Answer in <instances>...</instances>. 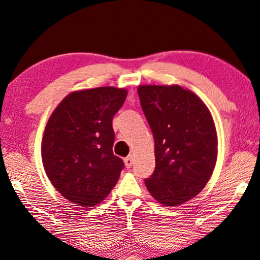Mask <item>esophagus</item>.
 Instances as JSON below:
<instances>
[{
	"label": "esophagus",
	"instance_id": "esophagus-1",
	"mask_svg": "<svg viewBox=\"0 0 260 260\" xmlns=\"http://www.w3.org/2000/svg\"><path fill=\"white\" fill-rule=\"evenodd\" d=\"M133 164V157L132 156H128L124 158V166L127 167V168H131Z\"/></svg>",
	"mask_w": 260,
	"mask_h": 260
}]
</instances>
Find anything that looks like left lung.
<instances>
[{
  "mask_svg": "<svg viewBox=\"0 0 260 260\" xmlns=\"http://www.w3.org/2000/svg\"><path fill=\"white\" fill-rule=\"evenodd\" d=\"M138 96L154 139L156 168L146 188L166 206L188 202L208 183L217 160L211 113L179 85H140Z\"/></svg>",
  "mask_w": 260,
  "mask_h": 260,
  "instance_id": "left-lung-1",
  "label": "left lung"
}]
</instances>
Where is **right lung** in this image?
<instances>
[{
  "instance_id": "right-lung-1",
  "label": "right lung",
  "mask_w": 260,
  "mask_h": 260,
  "mask_svg": "<svg viewBox=\"0 0 260 260\" xmlns=\"http://www.w3.org/2000/svg\"><path fill=\"white\" fill-rule=\"evenodd\" d=\"M126 88L103 86L66 96L49 119L42 159L52 186L80 206H94L111 192L124 164L115 156L113 117Z\"/></svg>"
}]
</instances>
